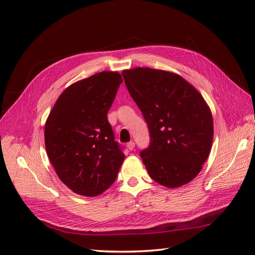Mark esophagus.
Masks as SVG:
<instances>
[{"label":"esophagus","instance_id":"esophagus-1","mask_svg":"<svg viewBox=\"0 0 255 255\" xmlns=\"http://www.w3.org/2000/svg\"><path fill=\"white\" fill-rule=\"evenodd\" d=\"M127 146H128V149L129 151H132V150L135 148V142H134V141H130V142H128V143L127 144Z\"/></svg>","mask_w":255,"mask_h":255}]
</instances>
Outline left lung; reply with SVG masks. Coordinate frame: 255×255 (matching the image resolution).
Segmentation results:
<instances>
[{"label":"left lung","instance_id":"1","mask_svg":"<svg viewBox=\"0 0 255 255\" xmlns=\"http://www.w3.org/2000/svg\"><path fill=\"white\" fill-rule=\"evenodd\" d=\"M122 75L149 127L151 142L140 152L149 175L168 188L189 183L202 170L212 149L210 106L176 73L137 67Z\"/></svg>","mask_w":255,"mask_h":255}]
</instances>
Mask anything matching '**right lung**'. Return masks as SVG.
<instances>
[{"label":"right lung","mask_w":255,"mask_h":255,"mask_svg":"<svg viewBox=\"0 0 255 255\" xmlns=\"http://www.w3.org/2000/svg\"><path fill=\"white\" fill-rule=\"evenodd\" d=\"M122 82L117 71H102L71 84L45 121L49 159L59 180L75 194L101 195L115 182L125 160L107 120Z\"/></svg>","instance_id":"right-lung-1"}]
</instances>
